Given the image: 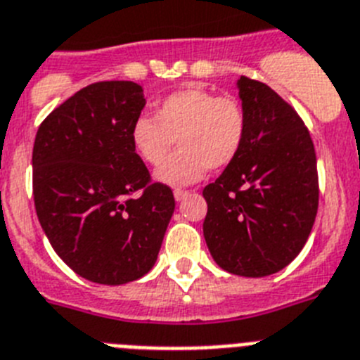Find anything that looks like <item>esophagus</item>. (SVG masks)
Here are the masks:
<instances>
[{
  "label": "esophagus",
  "instance_id": "1",
  "mask_svg": "<svg viewBox=\"0 0 360 360\" xmlns=\"http://www.w3.org/2000/svg\"><path fill=\"white\" fill-rule=\"evenodd\" d=\"M189 195H191V193H189V191H184V189H174V200H176V202L186 200V198Z\"/></svg>",
  "mask_w": 360,
  "mask_h": 360
}]
</instances>
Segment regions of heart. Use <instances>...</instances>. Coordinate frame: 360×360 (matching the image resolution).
<instances>
[{
  "instance_id": "obj_1",
  "label": "heart",
  "mask_w": 360,
  "mask_h": 360,
  "mask_svg": "<svg viewBox=\"0 0 360 360\" xmlns=\"http://www.w3.org/2000/svg\"><path fill=\"white\" fill-rule=\"evenodd\" d=\"M248 115L235 96H217L202 87L171 92L156 105L155 116L140 115L131 125V143L149 165H158L176 138L181 149L156 169V180L187 186L200 180L207 167L231 164L244 146Z\"/></svg>"
}]
</instances>
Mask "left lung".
Instances as JSON below:
<instances>
[{
    "label": "left lung",
    "instance_id": "1",
    "mask_svg": "<svg viewBox=\"0 0 360 360\" xmlns=\"http://www.w3.org/2000/svg\"><path fill=\"white\" fill-rule=\"evenodd\" d=\"M244 146L204 187V238L214 262L240 276H268L300 253L319 207L317 156L297 110L262 82L240 76Z\"/></svg>",
    "mask_w": 360,
    "mask_h": 360
}]
</instances>
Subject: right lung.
I'll use <instances>...</instances> for the list:
<instances>
[{"mask_svg": "<svg viewBox=\"0 0 360 360\" xmlns=\"http://www.w3.org/2000/svg\"><path fill=\"white\" fill-rule=\"evenodd\" d=\"M143 105L134 82L91 84L52 110L34 140L39 224L58 257L98 284L149 273L173 217L171 187L150 182L131 143Z\"/></svg>", "mask_w": 360, "mask_h": 360, "instance_id": "1", "label": "right lung"}]
</instances>
